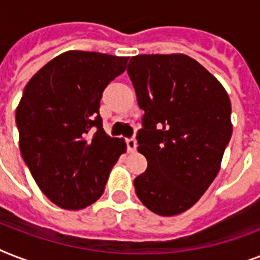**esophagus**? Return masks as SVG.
<instances>
[{
	"label": "esophagus",
	"mask_w": 260,
	"mask_h": 260,
	"mask_svg": "<svg viewBox=\"0 0 260 260\" xmlns=\"http://www.w3.org/2000/svg\"><path fill=\"white\" fill-rule=\"evenodd\" d=\"M136 140L135 139H126V150L128 152H135L136 151Z\"/></svg>",
	"instance_id": "obj_1"
}]
</instances>
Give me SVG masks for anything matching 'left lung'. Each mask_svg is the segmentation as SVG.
<instances>
[{"label":"left lung","mask_w":260,"mask_h":260,"mask_svg":"<svg viewBox=\"0 0 260 260\" xmlns=\"http://www.w3.org/2000/svg\"><path fill=\"white\" fill-rule=\"evenodd\" d=\"M126 71L144 110L136 139L148 162L135 178V191L151 212L175 216L191 208L220 171L232 136L230 97L187 55H138Z\"/></svg>","instance_id":"left-lung-1"}]
</instances>
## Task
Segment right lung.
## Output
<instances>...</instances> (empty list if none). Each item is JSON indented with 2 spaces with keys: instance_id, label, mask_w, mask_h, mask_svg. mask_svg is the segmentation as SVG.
I'll return each instance as SVG.
<instances>
[{
  "instance_id": "1",
  "label": "right lung",
  "mask_w": 260,
  "mask_h": 260,
  "mask_svg": "<svg viewBox=\"0 0 260 260\" xmlns=\"http://www.w3.org/2000/svg\"><path fill=\"white\" fill-rule=\"evenodd\" d=\"M128 58L67 51L26 83L16 109L20 152L44 196L59 208L83 209L101 197L126 151L102 128L100 101Z\"/></svg>"
}]
</instances>
